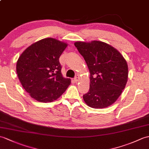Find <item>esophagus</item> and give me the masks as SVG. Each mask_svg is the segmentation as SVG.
Returning a JSON list of instances; mask_svg holds the SVG:
<instances>
[{"label":"esophagus","mask_w":149,"mask_h":149,"mask_svg":"<svg viewBox=\"0 0 149 149\" xmlns=\"http://www.w3.org/2000/svg\"><path fill=\"white\" fill-rule=\"evenodd\" d=\"M79 75H77V76H76V77L74 78V81H75V82H77V81H79Z\"/></svg>","instance_id":"obj_1"}]
</instances>
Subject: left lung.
<instances>
[{
	"instance_id": "8db88e82",
	"label": "left lung",
	"mask_w": 149,
	"mask_h": 149,
	"mask_svg": "<svg viewBox=\"0 0 149 149\" xmlns=\"http://www.w3.org/2000/svg\"><path fill=\"white\" fill-rule=\"evenodd\" d=\"M90 73L89 91L83 95L88 106L103 109L111 105L121 95L127 81V62L115 48L100 41L74 44Z\"/></svg>"
}]
</instances>
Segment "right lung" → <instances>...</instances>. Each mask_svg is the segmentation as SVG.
I'll list each match as a JSON object with an SVG mask.
<instances>
[{"mask_svg":"<svg viewBox=\"0 0 149 149\" xmlns=\"http://www.w3.org/2000/svg\"><path fill=\"white\" fill-rule=\"evenodd\" d=\"M67 44L53 38L31 45L16 63L19 80L30 96L40 102H51L66 91L70 79L61 74L59 58Z\"/></svg>","mask_w":149,"mask_h":149,"instance_id":"add662e5","label":"right lung"}]
</instances>
